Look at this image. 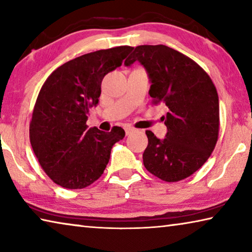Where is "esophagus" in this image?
Instances as JSON below:
<instances>
[{"mask_svg":"<svg viewBox=\"0 0 252 252\" xmlns=\"http://www.w3.org/2000/svg\"><path fill=\"white\" fill-rule=\"evenodd\" d=\"M134 131H135V129H134V127H132V126H127V127H126V135H129V134H131V133H133Z\"/></svg>","mask_w":252,"mask_h":252,"instance_id":"1","label":"esophagus"}]
</instances>
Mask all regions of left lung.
Returning <instances> with one entry per match:
<instances>
[{
	"label": "left lung",
	"instance_id": "obj_1",
	"mask_svg": "<svg viewBox=\"0 0 252 252\" xmlns=\"http://www.w3.org/2000/svg\"><path fill=\"white\" fill-rule=\"evenodd\" d=\"M135 61L150 79L153 103L167 105L168 132L158 139L146 131L148 147L143 164L167 182L193 174L211 156L219 134V97L210 76L193 60L165 45H139L125 64Z\"/></svg>",
	"mask_w": 252,
	"mask_h": 252
}]
</instances>
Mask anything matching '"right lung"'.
<instances>
[{
  "label": "right lung",
  "instance_id": "1",
  "mask_svg": "<svg viewBox=\"0 0 252 252\" xmlns=\"http://www.w3.org/2000/svg\"><path fill=\"white\" fill-rule=\"evenodd\" d=\"M132 49L99 50L64 63L42 85L30 122V141L42 169L57 185L82 189L96 181L113 144L125 138L121 126L110 132L88 129L89 109L99 103L104 75L121 66Z\"/></svg>",
  "mask_w": 252,
  "mask_h": 252
}]
</instances>
